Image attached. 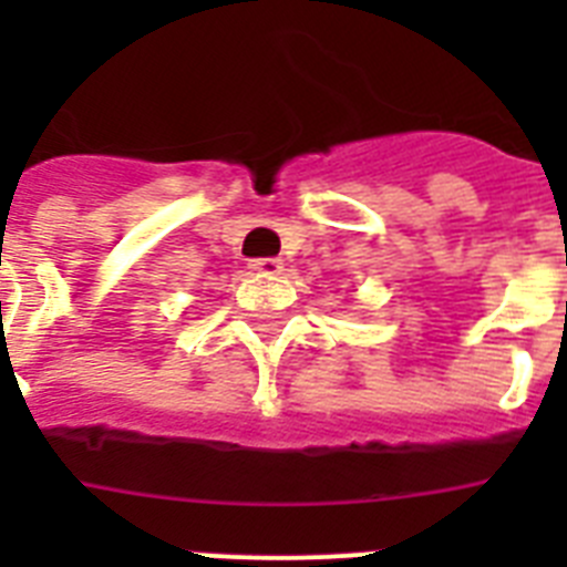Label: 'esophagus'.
<instances>
[{
	"mask_svg": "<svg viewBox=\"0 0 567 567\" xmlns=\"http://www.w3.org/2000/svg\"><path fill=\"white\" fill-rule=\"evenodd\" d=\"M249 269L258 275H278L284 269V260L280 258H252L249 260Z\"/></svg>",
	"mask_w": 567,
	"mask_h": 567,
	"instance_id": "1",
	"label": "esophagus"
}]
</instances>
